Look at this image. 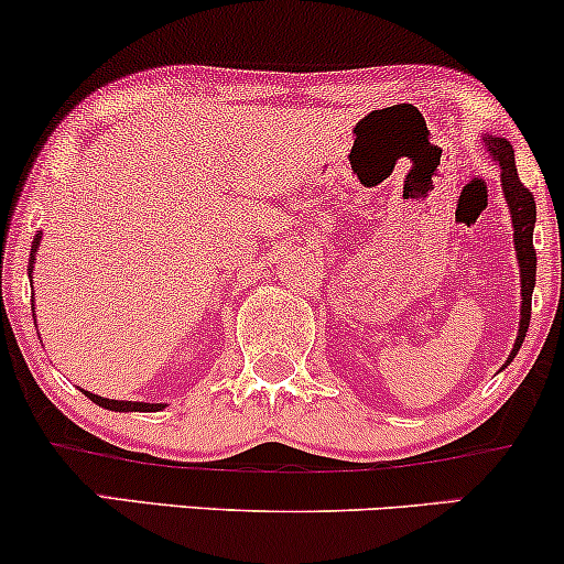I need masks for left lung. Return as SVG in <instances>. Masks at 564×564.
Returning a JSON list of instances; mask_svg holds the SVG:
<instances>
[{
    "instance_id": "8db88e82",
    "label": "left lung",
    "mask_w": 564,
    "mask_h": 564,
    "mask_svg": "<svg viewBox=\"0 0 564 564\" xmlns=\"http://www.w3.org/2000/svg\"><path fill=\"white\" fill-rule=\"evenodd\" d=\"M488 152L499 160L501 167V188H505L507 207L512 215V228H514V252H518L520 262V294H522V312H520V330L518 341L507 362H512V357L518 355L522 338H525L528 325H531V296H533V283H535V249H533V226H535V202L533 194L522 186L518 167H514V152L510 141L505 139H486Z\"/></svg>"
}]
</instances>
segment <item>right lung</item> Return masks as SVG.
Segmentation results:
<instances>
[{
	"label": "right lung",
	"instance_id": "add662e5",
	"mask_svg": "<svg viewBox=\"0 0 564 564\" xmlns=\"http://www.w3.org/2000/svg\"><path fill=\"white\" fill-rule=\"evenodd\" d=\"M39 241H42V234H36V239H33V252H36ZM31 264H33V254H31ZM88 399H91L94 404L99 406H107V410H115V412H154V410H162V404H144V402H118V399H105V397H97V393H86Z\"/></svg>",
	"mask_w": 564,
	"mask_h": 564
}]
</instances>
